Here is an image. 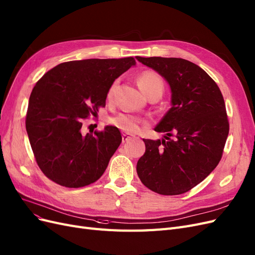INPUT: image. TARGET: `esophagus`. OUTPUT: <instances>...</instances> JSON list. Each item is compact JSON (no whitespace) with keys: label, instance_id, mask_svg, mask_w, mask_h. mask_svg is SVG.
Returning a JSON list of instances; mask_svg holds the SVG:
<instances>
[{"label":"esophagus","instance_id":"34e87169","mask_svg":"<svg viewBox=\"0 0 255 255\" xmlns=\"http://www.w3.org/2000/svg\"><path fill=\"white\" fill-rule=\"evenodd\" d=\"M131 137H133V135H129V134H122V142H127L128 140H129Z\"/></svg>","mask_w":255,"mask_h":255}]
</instances>
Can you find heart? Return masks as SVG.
<instances>
[{
    "label": "heart",
    "mask_w": 255,
    "mask_h": 255,
    "mask_svg": "<svg viewBox=\"0 0 255 255\" xmlns=\"http://www.w3.org/2000/svg\"><path fill=\"white\" fill-rule=\"evenodd\" d=\"M138 85L140 87V90L143 92L144 95L148 96L152 95H159L161 96L163 89H164V82L162 80V78L158 75L155 72L152 71H145L142 72L138 76ZM118 80L114 81L110 89L108 91V98L111 99L113 97L114 93H115L116 86H117ZM112 124L118 128L119 129L128 131V133H135L140 128V125H141L142 119L139 118L138 116L133 115V114L129 113H120L115 117H113L111 119Z\"/></svg>",
    "instance_id": "b5f03b06"
}]
</instances>
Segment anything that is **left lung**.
Segmentation results:
<instances>
[{
	"label": "left lung",
	"instance_id": "1",
	"mask_svg": "<svg viewBox=\"0 0 255 255\" xmlns=\"http://www.w3.org/2000/svg\"><path fill=\"white\" fill-rule=\"evenodd\" d=\"M169 83L172 108L155 128L164 139H143L137 174L146 188L179 195L203 181L221 161L229 134L221 90L203 68L181 58L136 57ZM174 136V138H170Z\"/></svg>",
	"mask_w": 255,
	"mask_h": 255
}]
</instances>
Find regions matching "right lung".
Returning a JSON list of instances; mask_svg holds the SVG:
<instances>
[{"mask_svg":"<svg viewBox=\"0 0 255 255\" xmlns=\"http://www.w3.org/2000/svg\"><path fill=\"white\" fill-rule=\"evenodd\" d=\"M136 64L133 57L69 61L51 68L30 94L26 130L36 161L50 180L81 188L98 180L121 143L116 127L82 134V124L105 107L116 79Z\"/></svg>","mask_w":255,"mask_h":255,"instance_id":"add662e5","label":"right lung"}]
</instances>
